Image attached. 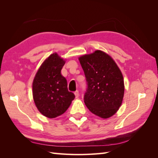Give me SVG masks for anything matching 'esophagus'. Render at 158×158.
<instances>
[{
  "mask_svg": "<svg viewBox=\"0 0 158 158\" xmlns=\"http://www.w3.org/2000/svg\"><path fill=\"white\" fill-rule=\"evenodd\" d=\"M74 95H75V96H76V98H78L79 97V95H80L78 91H76V92H74Z\"/></svg>",
  "mask_w": 158,
  "mask_h": 158,
  "instance_id": "esophagus-1",
  "label": "esophagus"
}]
</instances>
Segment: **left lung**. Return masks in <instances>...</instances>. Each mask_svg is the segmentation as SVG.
Masks as SVG:
<instances>
[{
    "instance_id": "8db88e82",
    "label": "left lung",
    "mask_w": 158,
    "mask_h": 158,
    "mask_svg": "<svg viewBox=\"0 0 158 158\" xmlns=\"http://www.w3.org/2000/svg\"><path fill=\"white\" fill-rule=\"evenodd\" d=\"M78 59L87 82L84 97L85 106L101 118L113 116L121 107L125 92L120 69L111 57L102 51L97 50Z\"/></svg>"
}]
</instances>
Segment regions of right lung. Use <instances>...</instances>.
Listing matches in <instances>:
<instances>
[{
  "instance_id": "1",
  "label": "right lung",
  "mask_w": 158,
  "mask_h": 158,
  "mask_svg": "<svg viewBox=\"0 0 158 158\" xmlns=\"http://www.w3.org/2000/svg\"><path fill=\"white\" fill-rule=\"evenodd\" d=\"M65 60L51 54L43 63L33 82V98L39 111L48 118L63 114L75 98L68 90L67 81L60 72Z\"/></svg>"
}]
</instances>
